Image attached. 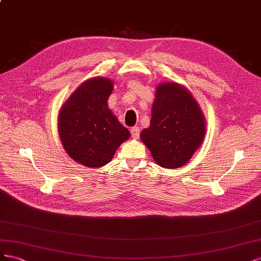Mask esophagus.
I'll return each instance as SVG.
<instances>
[{"instance_id": "esophagus-1", "label": "esophagus", "mask_w": 261, "mask_h": 261, "mask_svg": "<svg viewBox=\"0 0 261 261\" xmlns=\"http://www.w3.org/2000/svg\"><path fill=\"white\" fill-rule=\"evenodd\" d=\"M131 136L133 139H138L140 136V128L138 125L136 126H132L131 128Z\"/></svg>"}]
</instances>
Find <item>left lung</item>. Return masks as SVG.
I'll use <instances>...</instances> for the list:
<instances>
[{
  "instance_id": "left-lung-1",
  "label": "left lung",
  "mask_w": 261,
  "mask_h": 261,
  "mask_svg": "<svg viewBox=\"0 0 261 261\" xmlns=\"http://www.w3.org/2000/svg\"><path fill=\"white\" fill-rule=\"evenodd\" d=\"M205 118L193 95L176 82L156 86L150 126L142 130L141 141L161 167L184 166L202 144Z\"/></svg>"
}]
</instances>
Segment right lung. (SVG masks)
Instances as JSON below:
<instances>
[{"mask_svg": "<svg viewBox=\"0 0 261 261\" xmlns=\"http://www.w3.org/2000/svg\"><path fill=\"white\" fill-rule=\"evenodd\" d=\"M113 89L114 82L109 79H88L59 111L58 133L64 150L84 166H105L131 136L108 107Z\"/></svg>", "mask_w": 261, "mask_h": 261, "instance_id": "1", "label": "right lung"}]
</instances>
